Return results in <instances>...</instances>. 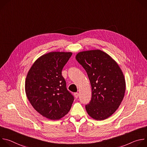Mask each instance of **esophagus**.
Segmentation results:
<instances>
[{"instance_id":"1","label":"esophagus","mask_w":147,"mask_h":147,"mask_svg":"<svg viewBox=\"0 0 147 147\" xmlns=\"http://www.w3.org/2000/svg\"><path fill=\"white\" fill-rule=\"evenodd\" d=\"M74 97L76 98H77L78 96V92H76V93L74 94Z\"/></svg>"}]
</instances>
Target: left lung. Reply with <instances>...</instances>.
Listing matches in <instances>:
<instances>
[{"label": "left lung", "mask_w": 147, "mask_h": 147, "mask_svg": "<svg viewBox=\"0 0 147 147\" xmlns=\"http://www.w3.org/2000/svg\"><path fill=\"white\" fill-rule=\"evenodd\" d=\"M76 59L87 73L92 97L86 105L88 114L94 119L108 118L118 109L124 98L125 81L117 63L100 50L79 52Z\"/></svg>", "instance_id": "8db88e82"}]
</instances>
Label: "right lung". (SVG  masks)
I'll return each mask as SVG.
<instances>
[{
	"instance_id": "obj_1",
	"label": "right lung",
	"mask_w": 147,
	"mask_h": 147,
	"mask_svg": "<svg viewBox=\"0 0 147 147\" xmlns=\"http://www.w3.org/2000/svg\"><path fill=\"white\" fill-rule=\"evenodd\" d=\"M71 52H53L39 57L30 69L25 90L33 108L42 116L59 120L70 110L74 96L61 75Z\"/></svg>"
}]
</instances>
